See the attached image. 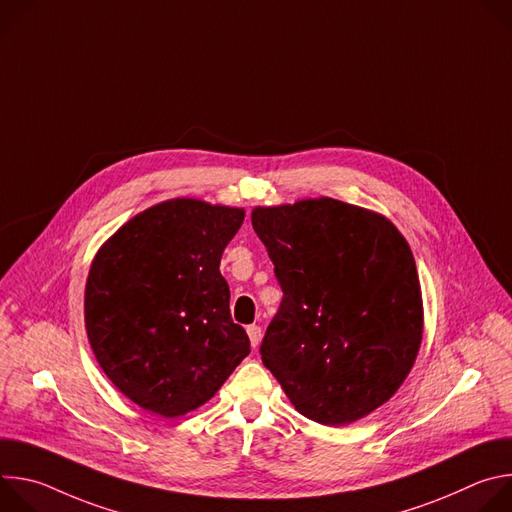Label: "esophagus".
<instances>
[{"mask_svg":"<svg viewBox=\"0 0 512 512\" xmlns=\"http://www.w3.org/2000/svg\"><path fill=\"white\" fill-rule=\"evenodd\" d=\"M247 334H249V340H251V346L255 348L259 342H261V336H263V330H261V326H257V324H251V326H247Z\"/></svg>","mask_w":512,"mask_h":512,"instance_id":"34e87169","label":"esophagus"}]
</instances>
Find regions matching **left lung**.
Wrapping results in <instances>:
<instances>
[{"instance_id":"8db88e82","label":"left lung","mask_w":512,"mask_h":512,"mask_svg":"<svg viewBox=\"0 0 512 512\" xmlns=\"http://www.w3.org/2000/svg\"><path fill=\"white\" fill-rule=\"evenodd\" d=\"M283 300L261 360L294 407L344 425L389 401L423 334L413 253L385 216L334 198L255 208Z\"/></svg>"}]
</instances>
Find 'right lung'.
I'll return each instance as SVG.
<instances>
[{
  "mask_svg": "<svg viewBox=\"0 0 512 512\" xmlns=\"http://www.w3.org/2000/svg\"><path fill=\"white\" fill-rule=\"evenodd\" d=\"M243 221L241 208L176 198L133 216L99 249L85 289L89 342L139 407L184 415L251 352L218 269Z\"/></svg>",
  "mask_w": 512,
  "mask_h": 512,
  "instance_id": "1",
  "label": "right lung"
}]
</instances>
